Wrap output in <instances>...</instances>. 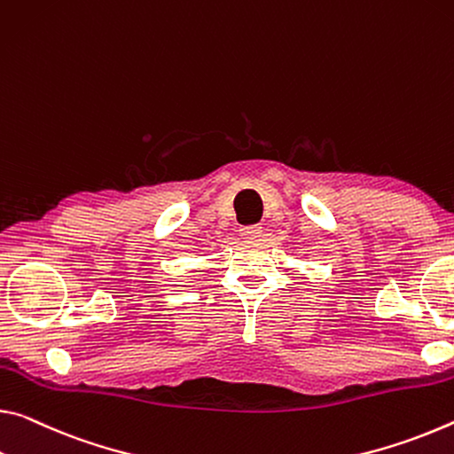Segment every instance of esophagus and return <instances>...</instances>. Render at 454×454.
<instances>
[{"label": "esophagus", "instance_id": "esophagus-1", "mask_svg": "<svg viewBox=\"0 0 454 454\" xmlns=\"http://www.w3.org/2000/svg\"><path fill=\"white\" fill-rule=\"evenodd\" d=\"M262 232V228L258 224H248V226H242L240 228V236L242 239H258Z\"/></svg>", "mask_w": 454, "mask_h": 454}]
</instances>
